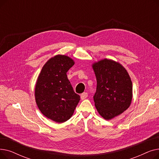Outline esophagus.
<instances>
[{"mask_svg":"<svg viewBox=\"0 0 159 159\" xmlns=\"http://www.w3.org/2000/svg\"><path fill=\"white\" fill-rule=\"evenodd\" d=\"M88 93H86V92H84V93H82V94H81V95H80V98L82 99V100H84V99H85V98H86L87 97H88Z\"/></svg>","mask_w":159,"mask_h":159,"instance_id":"1","label":"esophagus"}]
</instances>
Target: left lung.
I'll return each mask as SVG.
<instances>
[{
	"label": "left lung",
	"mask_w": 159,
	"mask_h": 159,
	"mask_svg": "<svg viewBox=\"0 0 159 159\" xmlns=\"http://www.w3.org/2000/svg\"><path fill=\"white\" fill-rule=\"evenodd\" d=\"M97 79V90L93 96L98 113L110 120L126 111L133 97L132 82L127 70L119 62L111 59L92 64Z\"/></svg>",
	"instance_id": "left-lung-1"
}]
</instances>
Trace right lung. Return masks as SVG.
Returning <instances> with one entry per match:
<instances>
[{
	"mask_svg": "<svg viewBox=\"0 0 159 159\" xmlns=\"http://www.w3.org/2000/svg\"><path fill=\"white\" fill-rule=\"evenodd\" d=\"M74 64L68 56L55 55L44 65L36 82L35 96L39 110L58 123L71 117L80 101L66 75Z\"/></svg>",
	"mask_w": 159,
	"mask_h": 159,
	"instance_id": "add662e5",
	"label": "right lung"
}]
</instances>
